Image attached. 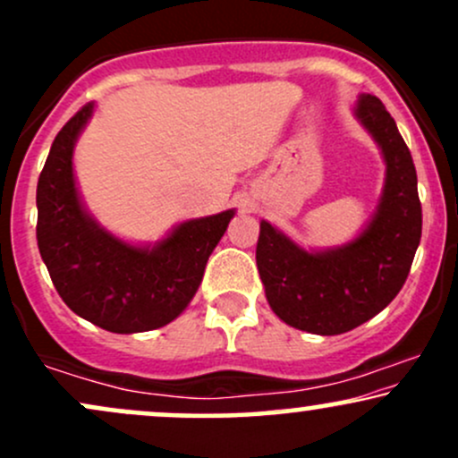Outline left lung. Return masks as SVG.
I'll return each mask as SVG.
<instances>
[{
	"instance_id": "1",
	"label": "left lung",
	"mask_w": 458,
	"mask_h": 458,
	"mask_svg": "<svg viewBox=\"0 0 458 458\" xmlns=\"http://www.w3.org/2000/svg\"><path fill=\"white\" fill-rule=\"evenodd\" d=\"M353 115L379 146L386 181L377 211L349 243L303 250L260 222L256 265L273 312L291 327L338 335L381 312L407 280L422 236L418 176L386 105L360 94Z\"/></svg>"
}]
</instances>
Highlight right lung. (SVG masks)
I'll list each match as a JSON object with an SVG mask.
<instances>
[{
  "mask_svg": "<svg viewBox=\"0 0 458 458\" xmlns=\"http://www.w3.org/2000/svg\"><path fill=\"white\" fill-rule=\"evenodd\" d=\"M94 114L88 103L62 127L36 189V239L55 291L81 318L114 334L172 323L189 306L234 208L189 219L155 245H133L105 230L79 196L72 152Z\"/></svg>",
  "mask_w": 458,
  "mask_h": 458,
  "instance_id": "1",
  "label": "right lung"
}]
</instances>
